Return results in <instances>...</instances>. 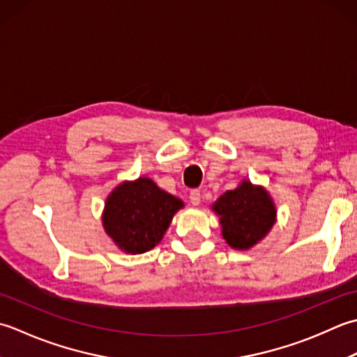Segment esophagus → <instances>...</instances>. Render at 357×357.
Masks as SVG:
<instances>
[{
    "label": "esophagus",
    "instance_id": "obj_1",
    "mask_svg": "<svg viewBox=\"0 0 357 357\" xmlns=\"http://www.w3.org/2000/svg\"><path fill=\"white\" fill-rule=\"evenodd\" d=\"M189 200H191L192 206H199L200 205V200H202V194L199 189H194V191L189 192Z\"/></svg>",
    "mask_w": 357,
    "mask_h": 357
}]
</instances>
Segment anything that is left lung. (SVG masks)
Instances as JSON below:
<instances>
[{
    "label": "left lung",
    "mask_w": 357,
    "mask_h": 357,
    "mask_svg": "<svg viewBox=\"0 0 357 357\" xmlns=\"http://www.w3.org/2000/svg\"><path fill=\"white\" fill-rule=\"evenodd\" d=\"M211 209L219 215L225 242L240 251L261 242L278 220V209L270 192L246 178L220 195Z\"/></svg>",
    "instance_id": "8db88e82"
}]
</instances>
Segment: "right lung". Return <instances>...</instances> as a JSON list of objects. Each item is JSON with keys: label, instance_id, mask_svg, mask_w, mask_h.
Masks as SVG:
<instances>
[{"label": "right lung", "instance_id": "1", "mask_svg": "<svg viewBox=\"0 0 357 357\" xmlns=\"http://www.w3.org/2000/svg\"><path fill=\"white\" fill-rule=\"evenodd\" d=\"M185 203L158 188L148 177L125 180L105 202L101 223L115 246L128 254L154 248Z\"/></svg>", "mask_w": 357, "mask_h": 357}]
</instances>
